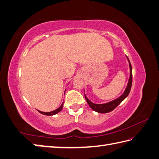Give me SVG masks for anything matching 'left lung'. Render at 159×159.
Returning <instances> with one entry per match:
<instances>
[{"label":"left lung","mask_w":159,"mask_h":159,"mask_svg":"<svg viewBox=\"0 0 159 159\" xmlns=\"http://www.w3.org/2000/svg\"><path fill=\"white\" fill-rule=\"evenodd\" d=\"M126 58L129 63V78L128 83H127L126 88L125 89V91H124V92L122 94V95H120L119 97H118L117 98L114 99V100H113V101H111L110 102H106V103L96 104V103H94V102H92V101H90L85 94V98L86 99L87 102H88V105H89V107H91L93 110L96 111V112L101 113V114L110 112V111L114 110V109L116 108L118 105H119L120 102H122L129 94V92H130V90H131V88H132V65H131V63H130L129 58L127 57H126Z\"/></svg>","instance_id":"1"}]
</instances>
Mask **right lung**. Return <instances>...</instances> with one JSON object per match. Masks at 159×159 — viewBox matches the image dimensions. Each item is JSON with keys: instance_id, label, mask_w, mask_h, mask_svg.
<instances>
[{"instance_id": "1", "label": "right lung", "mask_w": 159, "mask_h": 159, "mask_svg": "<svg viewBox=\"0 0 159 159\" xmlns=\"http://www.w3.org/2000/svg\"><path fill=\"white\" fill-rule=\"evenodd\" d=\"M64 95H65V94H64ZM63 103L61 104V105L60 107H59L58 109H57V110H54V111H49V112H43V111H39H39L40 114L46 115V116H53V115H55V114H58V112H60V111L62 110V109H63Z\"/></svg>"}]
</instances>
